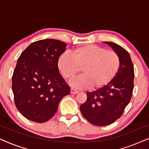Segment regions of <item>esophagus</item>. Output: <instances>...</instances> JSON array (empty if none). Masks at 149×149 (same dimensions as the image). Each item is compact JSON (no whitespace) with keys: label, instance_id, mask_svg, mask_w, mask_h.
Masks as SVG:
<instances>
[{"label":"esophagus","instance_id":"34e87169","mask_svg":"<svg viewBox=\"0 0 149 149\" xmlns=\"http://www.w3.org/2000/svg\"><path fill=\"white\" fill-rule=\"evenodd\" d=\"M79 92L78 90H77V89H74L73 88H71L70 89V93H72V94H76Z\"/></svg>","mask_w":149,"mask_h":149}]
</instances>
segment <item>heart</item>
Instances as JSON below:
<instances>
[{
	"instance_id": "b5f03b06",
	"label": "heart",
	"mask_w": 149,
	"mask_h": 149,
	"mask_svg": "<svg viewBox=\"0 0 149 149\" xmlns=\"http://www.w3.org/2000/svg\"><path fill=\"white\" fill-rule=\"evenodd\" d=\"M71 56L63 54L58 60V70L66 81L82 74L71 82L79 89H100L107 85L117 74L121 60L117 53L95 45H85L71 51Z\"/></svg>"
}]
</instances>
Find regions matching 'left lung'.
Here are the masks:
<instances>
[{
    "instance_id": "left-lung-1",
    "label": "left lung",
    "mask_w": 149,
    "mask_h": 149,
    "mask_svg": "<svg viewBox=\"0 0 149 149\" xmlns=\"http://www.w3.org/2000/svg\"><path fill=\"white\" fill-rule=\"evenodd\" d=\"M104 42L119 55V70L105 86L87 93V100L80 107L83 117L97 126L110 125L121 117L131 100L134 89V69L130 54L119 45Z\"/></svg>"
}]
</instances>
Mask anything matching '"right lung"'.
I'll return each mask as SVG.
<instances>
[{"mask_svg": "<svg viewBox=\"0 0 149 149\" xmlns=\"http://www.w3.org/2000/svg\"><path fill=\"white\" fill-rule=\"evenodd\" d=\"M65 42L44 39L32 42L22 53L12 76L16 107L24 117L44 123L54 117L70 87L59 73L58 60Z\"/></svg>", "mask_w": 149, "mask_h": 149, "instance_id": "obj_1", "label": "right lung"}]
</instances>
